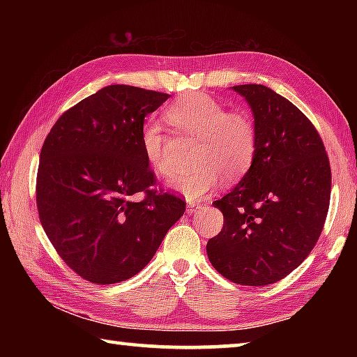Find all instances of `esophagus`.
I'll use <instances>...</instances> for the list:
<instances>
[{
    "label": "esophagus",
    "instance_id": "obj_1",
    "mask_svg": "<svg viewBox=\"0 0 357 357\" xmlns=\"http://www.w3.org/2000/svg\"><path fill=\"white\" fill-rule=\"evenodd\" d=\"M200 206H202V203L193 202V200H187V211H189V213H193V211H197Z\"/></svg>",
    "mask_w": 357,
    "mask_h": 357
}]
</instances>
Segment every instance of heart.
I'll use <instances>...</instances> for the list:
<instances>
[{
    "instance_id": "obj_1",
    "label": "heart",
    "mask_w": 357,
    "mask_h": 357,
    "mask_svg": "<svg viewBox=\"0 0 357 357\" xmlns=\"http://www.w3.org/2000/svg\"><path fill=\"white\" fill-rule=\"evenodd\" d=\"M168 124L184 138L197 140L187 168L170 179V185L187 198H202L220 184L238 183L253 165L258 151V129L249 113L228 112L227 107L203 93L187 94L167 107ZM144 160L157 174L170 172V137L155 121L140 129Z\"/></svg>"
}]
</instances>
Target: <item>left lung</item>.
<instances>
[{"label":"left lung","instance_id":"1","mask_svg":"<svg viewBox=\"0 0 357 357\" xmlns=\"http://www.w3.org/2000/svg\"><path fill=\"white\" fill-rule=\"evenodd\" d=\"M258 129L249 173L213 204L223 228L208 241L211 264L238 285L282 280L309 257L331 200V165L315 126L264 84H238Z\"/></svg>","mask_w":357,"mask_h":357}]
</instances>
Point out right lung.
Returning <instances> with one entry per match:
<instances>
[{"mask_svg":"<svg viewBox=\"0 0 357 357\" xmlns=\"http://www.w3.org/2000/svg\"><path fill=\"white\" fill-rule=\"evenodd\" d=\"M165 93L110 84L64 112L40 149L36 203L45 234L84 280L112 285L146 266L185 211L153 189L144 160V116Z\"/></svg>","mask_w":357,"mask_h":357,"instance_id":"right-lung-1","label":"right lung"}]
</instances>
